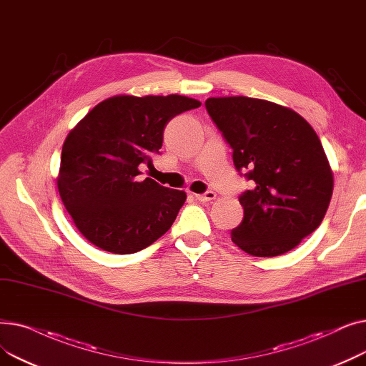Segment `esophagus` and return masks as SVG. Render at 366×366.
<instances>
[{"label":"esophagus","mask_w":366,"mask_h":366,"mask_svg":"<svg viewBox=\"0 0 366 366\" xmlns=\"http://www.w3.org/2000/svg\"><path fill=\"white\" fill-rule=\"evenodd\" d=\"M215 197H217V194L214 193V191H206V193H203V194H196V199L199 202H210V200H214Z\"/></svg>","instance_id":"1"}]
</instances>
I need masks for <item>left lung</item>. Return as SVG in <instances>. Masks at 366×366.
<instances>
[{
    "instance_id": "1",
    "label": "left lung",
    "mask_w": 366,
    "mask_h": 366,
    "mask_svg": "<svg viewBox=\"0 0 366 366\" xmlns=\"http://www.w3.org/2000/svg\"><path fill=\"white\" fill-rule=\"evenodd\" d=\"M206 109L254 184L239 197L244 217L232 240L254 257L291 251L320 225L334 175L320 139L300 114L270 101L209 98Z\"/></svg>"
}]
</instances>
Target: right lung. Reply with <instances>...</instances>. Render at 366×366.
Wrapping results in <instances>:
<instances>
[{"label":"right lung","mask_w":366,"mask_h":366,"mask_svg":"<svg viewBox=\"0 0 366 366\" xmlns=\"http://www.w3.org/2000/svg\"><path fill=\"white\" fill-rule=\"evenodd\" d=\"M202 104L181 94L112 96L69 133L57 177L64 206L79 232L112 254H134L160 239L177 219L185 191L139 181V164L163 144L166 124Z\"/></svg>","instance_id":"obj_1"}]
</instances>
